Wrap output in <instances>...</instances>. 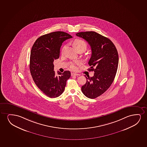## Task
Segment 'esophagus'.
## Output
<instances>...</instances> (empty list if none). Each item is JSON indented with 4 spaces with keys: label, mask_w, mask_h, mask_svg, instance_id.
Masks as SVG:
<instances>
[{
    "label": "esophagus",
    "mask_w": 147,
    "mask_h": 147,
    "mask_svg": "<svg viewBox=\"0 0 147 147\" xmlns=\"http://www.w3.org/2000/svg\"><path fill=\"white\" fill-rule=\"evenodd\" d=\"M79 75L78 74H76V73H71V76H79Z\"/></svg>",
    "instance_id": "34e87169"
}]
</instances>
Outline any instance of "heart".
I'll use <instances>...</instances> for the list:
<instances>
[{
	"label": "heart",
	"instance_id": "1",
	"mask_svg": "<svg viewBox=\"0 0 147 147\" xmlns=\"http://www.w3.org/2000/svg\"><path fill=\"white\" fill-rule=\"evenodd\" d=\"M73 45L78 51L79 50H81L85 51L87 47L86 42H85L84 40H82L80 38L75 39L73 41ZM65 48V46L63 47L62 49V52L63 53L64 52ZM80 64V62L79 61H76L74 62L71 63L70 64V68L72 70L77 71L78 69V66Z\"/></svg>",
	"mask_w": 147,
	"mask_h": 147
}]
</instances>
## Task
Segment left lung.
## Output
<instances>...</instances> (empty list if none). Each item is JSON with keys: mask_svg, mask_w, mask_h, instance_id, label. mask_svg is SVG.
I'll list each match as a JSON object with an SVG mask.
<instances>
[{"mask_svg": "<svg viewBox=\"0 0 147 147\" xmlns=\"http://www.w3.org/2000/svg\"><path fill=\"white\" fill-rule=\"evenodd\" d=\"M76 36L90 46L92 54L89 71L94 72L93 76L86 77V83L81 90L87 97L95 98L104 93L115 79L119 64L117 51L109 38L95 32H78Z\"/></svg>", "mask_w": 147, "mask_h": 147, "instance_id": "obj_1", "label": "left lung"}]
</instances>
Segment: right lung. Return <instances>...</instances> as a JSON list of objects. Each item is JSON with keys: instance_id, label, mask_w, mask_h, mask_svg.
Returning <instances> with one entry per match:
<instances>
[{"instance_id": "right-lung-1", "label": "right lung", "mask_w": 147, "mask_h": 147, "mask_svg": "<svg viewBox=\"0 0 147 147\" xmlns=\"http://www.w3.org/2000/svg\"><path fill=\"white\" fill-rule=\"evenodd\" d=\"M72 36L63 32H55L39 37L30 51V69L35 84L50 98L59 96L64 91L66 81L71 77L69 71L56 76L53 62L59 58L63 42Z\"/></svg>"}]
</instances>
